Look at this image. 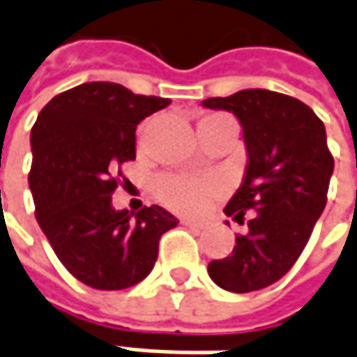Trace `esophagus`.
Here are the masks:
<instances>
[{"label":"esophagus","mask_w":357,"mask_h":357,"mask_svg":"<svg viewBox=\"0 0 357 357\" xmlns=\"http://www.w3.org/2000/svg\"><path fill=\"white\" fill-rule=\"evenodd\" d=\"M185 227H190V229H203V227H207V223L205 221H195V219H183L181 221Z\"/></svg>","instance_id":"obj_1"}]
</instances>
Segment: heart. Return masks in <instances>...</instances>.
Returning a JSON list of instances; mask_svg holds the SVG:
<instances>
[{
	"instance_id": "obj_1",
	"label": "heart",
	"mask_w": 357,
	"mask_h": 357,
	"mask_svg": "<svg viewBox=\"0 0 357 357\" xmlns=\"http://www.w3.org/2000/svg\"><path fill=\"white\" fill-rule=\"evenodd\" d=\"M154 195L167 209L181 215H195L219 197L221 188L213 179L183 174H164L154 179Z\"/></svg>"
}]
</instances>
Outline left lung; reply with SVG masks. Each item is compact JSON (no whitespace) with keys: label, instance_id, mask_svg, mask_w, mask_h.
I'll use <instances>...</instances> for the list:
<instances>
[{"label":"left lung","instance_id":"8db88e82","mask_svg":"<svg viewBox=\"0 0 357 357\" xmlns=\"http://www.w3.org/2000/svg\"><path fill=\"white\" fill-rule=\"evenodd\" d=\"M203 106L239 118L249 164L225 213L249 231L229 257L211 261V280L229 292L261 290L298 261L328 202L334 155L324 122L310 106L264 89L205 98Z\"/></svg>","mask_w":357,"mask_h":357}]
</instances>
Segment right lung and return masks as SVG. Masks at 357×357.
<instances>
[{
  "label": "right lung",
  "instance_id": "1",
  "mask_svg": "<svg viewBox=\"0 0 357 357\" xmlns=\"http://www.w3.org/2000/svg\"><path fill=\"white\" fill-rule=\"evenodd\" d=\"M172 100L116 82H84L56 94L31 130L29 188L35 217L59 261L98 290L150 275L160 237L178 225L166 209H112L122 164L136 160V126Z\"/></svg>",
  "mask_w": 357,
  "mask_h": 357
}]
</instances>
